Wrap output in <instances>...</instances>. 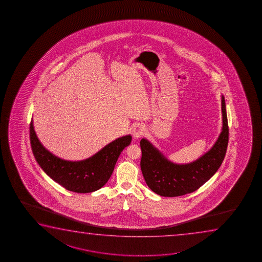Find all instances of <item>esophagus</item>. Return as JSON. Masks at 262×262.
<instances>
[{
	"label": "esophagus",
	"instance_id": "34e87169",
	"mask_svg": "<svg viewBox=\"0 0 262 262\" xmlns=\"http://www.w3.org/2000/svg\"><path fill=\"white\" fill-rule=\"evenodd\" d=\"M145 128L143 125L141 124H137L136 126H134V128L133 129V135L134 139H140V137L143 136L145 134Z\"/></svg>",
	"mask_w": 262,
	"mask_h": 262
}]
</instances>
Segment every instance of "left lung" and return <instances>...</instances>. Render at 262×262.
Masks as SVG:
<instances>
[{
  "label": "left lung",
  "instance_id": "8db88e82",
  "mask_svg": "<svg viewBox=\"0 0 262 262\" xmlns=\"http://www.w3.org/2000/svg\"><path fill=\"white\" fill-rule=\"evenodd\" d=\"M223 129L210 150L196 161L176 165L168 161L152 144L140 140V167L147 186L164 197H178L201 188L219 170L226 156L229 128L225 97H222Z\"/></svg>",
  "mask_w": 262,
  "mask_h": 262
}]
</instances>
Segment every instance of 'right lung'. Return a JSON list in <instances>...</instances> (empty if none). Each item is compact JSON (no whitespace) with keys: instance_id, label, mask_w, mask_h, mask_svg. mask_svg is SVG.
<instances>
[{"instance_id":"right-lung-1","label":"right lung","mask_w":262,"mask_h":262,"mask_svg":"<svg viewBox=\"0 0 262 262\" xmlns=\"http://www.w3.org/2000/svg\"><path fill=\"white\" fill-rule=\"evenodd\" d=\"M29 135L33 155L41 168L54 182L77 193L93 192L104 186L114 172L119 156L132 141L130 135L119 138L93 157L72 162L58 158L43 147L34 130L33 121L30 122Z\"/></svg>"}]
</instances>
